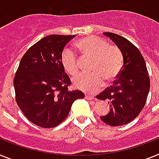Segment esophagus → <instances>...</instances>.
I'll list each match as a JSON object with an SVG mask.
<instances>
[{
    "label": "esophagus",
    "mask_w": 159,
    "mask_h": 159,
    "mask_svg": "<svg viewBox=\"0 0 159 159\" xmlns=\"http://www.w3.org/2000/svg\"><path fill=\"white\" fill-rule=\"evenodd\" d=\"M85 99L86 100H89V101H93V100H96V98L93 96H89V95H85Z\"/></svg>",
    "instance_id": "1"
}]
</instances>
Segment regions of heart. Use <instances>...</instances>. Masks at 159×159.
Masks as SVG:
<instances>
[{"mask_svg":"<svg viewBox=\"0 0 159 159\" xmlns=\"http://www.w3.org/2000/svg\"><path fill=\"white\" fill-rule=\"evenodd\" d=\"M84 56L93 58L92 74L79 75L73 79L75 88L93 93L106 84L114 82L119 77L124 66V56L115 45L109 44L106 40L97 36H87L80 39L75 44ZM61 63L65 71L70 75L79 72L80 63L77 57L69 48H65L61 55Z\"/></svg>","mask_w":159,"mask_h":159,"instance_id":"obj_1","label":"heart"}]
</instances>
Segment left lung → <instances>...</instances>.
Instances as JSON below:
<instances>
[{
  "instance_id": "obj_1",
  "label": "left lung",
  "mask_w": 159,
  "mask_h": 159,
  "mask_svg": "<svg viewBox=\"0 0 159 159\" xmlns=\"http://www.w3.org/2000/svg\"><path fill=\"white\" fill-rule=\"evenodd\" d=\"M121 50L124 66L114 84L98 96L110 104V112L101 119L111 126H122L136 119L142 111L149 91V74L139 49L126 38L104 32Z\"/></svg>"
}]
</instances>
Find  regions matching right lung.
<instances>
[{
  "label": "right lung",
  "instance_id": "right-lung-1",
  "mask_svg": "<svg viewBox=\"0 0 159 159\" xmlns=\"http://www.w3.org/2000/svg\"><path fill=\"white\" fill-rule=\"evenodd\" d=\"M75 35H50L31 47L21 59L14 79L16 102L31 123L41 128L61 124L73 102L84 98L68 91L70 80L61 63L64 47Z\"/></svg>",
  "mask_w": 159,
  "mask_h": 159
}]
</instances>
